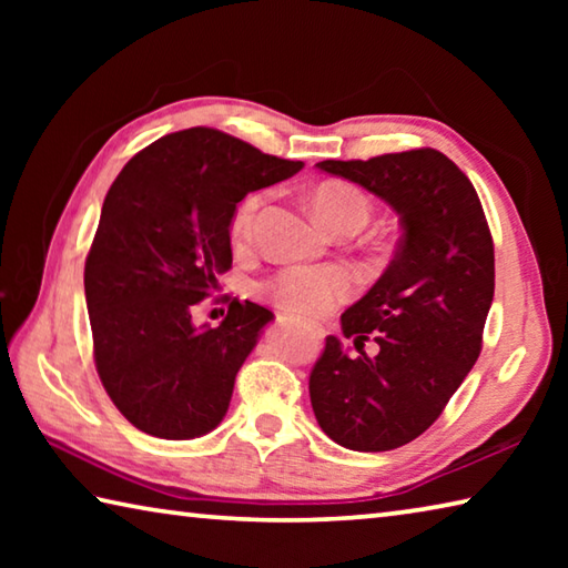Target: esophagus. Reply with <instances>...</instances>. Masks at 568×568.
Returning <instances> with one entry per match:
<instances>
[{
	"label": "esophagus",
	"instance_id": "obj_1",
	"mask_svg": "<svg viewBox=\"0 0 568 568\" xmlns=\"http://www.w3.org/2000/svg\"><path fill=\"white\" fill-rule=\"evenodd\" d=\"M311 333L315 335V338H321V335H323V331H321V328H315V325L311 328Z\"/></svg>",
	"mask_w": 568,
	"mask_h": 568
}]
</instances>
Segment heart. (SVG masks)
<instances>
[{
  "label": "heart",
  "instance_id": "b5f03b06",
  "mask_svg": "<svg viewBox=\"0 0 568 568\" xmlns=\"http://www.w3.org/2000/svg\"><path fill=\"white\" fill-rule=\"evenodd\" d=\"M263 205V192H253L240 203L233 217V237L245 240L253 230L257 210ZM311 207L321 223L335 230L341 225L363 227L371 217V203L361 190L348 182H323L311 192ZM355 291L353 275L345 267H285L263 285V293L283 311L303 318H323L335 305L348 301Z\"/></svg>",
  "mask_w": 568,
  "mask_h": 568
}]
</instances>
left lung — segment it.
Segmentation results:
<instances>
[{
    "label": "left lung",
    "instance_id": "8db88e82",
    "mask_svg": "<svg viewBox=\"0 0 568 568\" xmlns=\"http://www.w3.org/2000/svg\"><path fill=\"white\" fill-rule=\"evenodd\" d=\"M388 203L400 220L390 265L341 315L351 358L328 335L311 373L323 434L351 450H393L418 438L458 390L480 353L494 301V240L470 180L444 152L420 148L315 165Z\"/></svg>",
    "mask_w": 568,
    "mask_h": 568
}]
</instances>
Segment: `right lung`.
<instances>
[{"label": "right lung", "mask_w": 568, "mask_h": 568, "mask_svg": "<svg viewBox=\"0 0 568 568\" xmlns=\"http://www.w3.org/2000/svg\"><path fill=\"white\" fill-rule=\"evenodd\" d=\"M301 170L233 134L190 128L138 152L112 182L84 297L102 386L142 434L187 440L225 418L240 365L273 313L233 301L217 328H195L192 307L233 265L240 200Z\"/></svg>", "instance_id": "right-lung-1"}]
</instances>
